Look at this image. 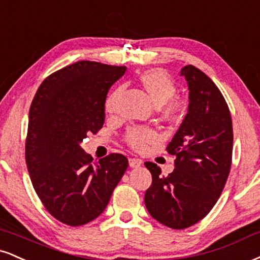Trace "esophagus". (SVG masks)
<instances>
[{
    "mask_svg": "<svg viewBox=\"0 0 260 260\" xmlns=\"http://www.w3.org/2000/svg\"><path fill=\"white\" fill-rule=\"evenodd\" d=\"M128 162H129V166L132 168H138L143 164V161L139 160V158H129V160H128Z\"/></svg>",
    "mask_w": 260,
    "mask_h": 260,
    "instance_id": "esophagus-1",
    "label": "esophagus"
}]
</instances>
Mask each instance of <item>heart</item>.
I'll use <instances>...</instances> for the list:
<instances>
[{"mask_svg":"<svg viewBox=\"0 0 260 260\" xmlns=\"http://www.w3.org/2000/svg\"><path fill=\"white\" fill-rule=\"evenodd\" d=\"M139 83L144 90L148 93L156 106H164L162 115L167 121L176 122L180 118L183 112V106L178 100L172 99L177 93V86L173 79L161 69L144 71L139 76ZM121 89L117 88L106 98L105 110L111 112L115 108V103ZM157 138L155 131L146 127L131 128L126 134V142L129 146L136 150H143L146 145Z\"/></svg>","mask_w":260,"mask_h":260,"instance_id":"1","label":"heart"}]
</instances>
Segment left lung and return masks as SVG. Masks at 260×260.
<instances>
[{
	"instance_id": "1",
	"label": "left lung",
	"mask_w": 260,
	"mask_h": 260,
	"mask_svg": "<svg viewBox=\"0 0 260 260\" xmlns=\"http://www.w3.org/2000/svg\"><path fill=\"white\" fill-rule=\"evenodd\" d=\"M189 87V109L168 144L176 156L174 171L145 162L152 176L144 201L151 217L172 229H185L209 213L229 177L233 157V121L223 94L193 65L181 69Z\"/></svg>"
}]
</instances>
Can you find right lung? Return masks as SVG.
Masks as SVG:
<instances>
[{"instance_id": "right-lung-1", "label": "right lung", "mask_w": 260, "mask_h": 260, "mask_svg": "<svg viewBox=\"0 0 260 260\" xmlns=\"http://www.w3.org/2000/svg\"><path fill=\"white\" fill-rule=\"evenodd\" d=\"M126 67L81 60L55 71L37 89L29 111L25 160L47 211L70 226L94 220L128 167L126 156L93 161L80 144L105 120L110 87Z\"/></svg>"}]
</instances>
